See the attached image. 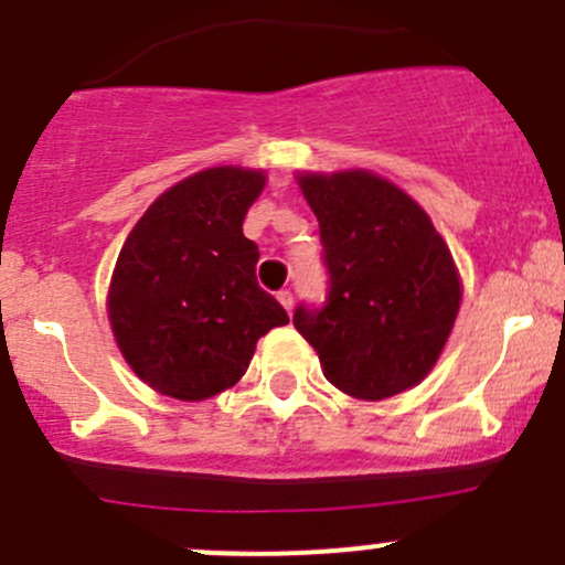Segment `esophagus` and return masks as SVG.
Here are the masks:
<instances>
[{
	"label": "esophagus",
	"instance_id": "34e87169",
	"mask_svg": "<svg viewBox=\"0 0 565 565\" xmlns=\"http://www.w3.org/2000/svg\"><path fill=\"white\" fill-rule=\"evenodd\" d=\"M278 300H281V307L287 309V312H292V307H295L292 289H281V292H278Z\"/></svg>",
	"mask_w": 565,
	"mask_h": 565
}]
</instances>
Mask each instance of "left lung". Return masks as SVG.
<instances>
[{
  "mask_svg": "<svg viewBox=\"0 0 565 565\" xmlns=\"http://www.w3.org/2000/svg\"><path fill=\"white\" fill-rule=\"evenodd\" d=\"M329 292L292 323L342 393L379 402L418 384L460 309L455 258L426 211L371 172L303 175Z\"/></svg>",
  "mask_w": 565,
  "mask_h": 565,
  "instance_id": "left-lung-1",
  "label": "left lung"
}]
</instances>
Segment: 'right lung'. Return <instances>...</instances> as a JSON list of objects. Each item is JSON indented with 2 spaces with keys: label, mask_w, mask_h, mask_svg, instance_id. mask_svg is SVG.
<instances>
[{
  "label": "right lung",
  "mask_w": 565,
  "mask_h": 565,
  "mask_svg": "<svg viewBox=\"0 0 565 565\" xmlns=\"http://www.w3.org/2000/svg\"><path fill=\"white\" fill-rule=\"evenodd\" d=\"M265 175L214 167L163 192L116 258L110 329L128 365L152 390L203 402L236 384L258 337L289 323L258 287L256 242L242 220Z\"/></svg>",
  "instance_id": "right-lung-1"
}]
</instances>
